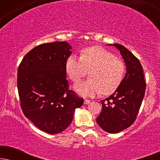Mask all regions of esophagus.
<instances>
[{
  "label": "esophagus",
  "instance_id": "obj_1",
  "mask_svg": "<svg viewBox=\"0 0 160 160\" xmlns=\"http://www.w3.org/2000/svg\"><path fill=\"white\" fill-rule=\"evenodd\" d=\"M90 103V100H84V104L85 105H87V104H89Z\"/></svg>",
  "mask_w": 160,
  "mask_h": 160
}]
</instances>
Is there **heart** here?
Masks as SVG:
<instances>
[{
    "mask_svg": "<svg viewBox=\"0 0 160 160\" xmlns=\"http://www.w3.org/2000/svg\"><path fill=\"white\" fill-rule=\"evenodd\" d=\"M124 64L114 54L99 47L87 48L81 58L71 55L65 62V71L70 78L77 82L90 71L89 80L74 85L80 95L95 96L102 92L108 95L114 92L122 82Z\"/></svg>",
    "mask_w": 160,
    "mask_h": 160,
    "instance_id": "b5f03b06",
    "label": "heart"
}]
</instances>
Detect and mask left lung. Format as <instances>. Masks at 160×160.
Here are the masks:
<instances>
[{
  "label": "left lung",
  "mask_w": 160,
  "mask_h": 160,
  "mask_svg": "<svg viewBox=\"0 0 160 160\" xmlns=\"http://www.w3.org/2000/svg\"><path fill=\"white\" fill-rule=\"evenodd\" d=\"M107 45L119 50L127 72L114 92L100 101L102 111L96 121L106 132L118 133L130 127L136 119L144 98L146 83L141 62L132 52L119 43Z\"/></svg>",
  "instance_id": "8db88e82"
}]
</instances>
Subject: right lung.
Returning a JSON list of instances; mask_svg holds the SVG:
<instances>
[{
    "instance_id": "add662e5",
    "label": "right lung",
    "mask_w": 160,
    "mask_h": 160,
    "mask_svg": "<svg viewBox=\"0 0 160 160\" xmlns=\"http://www.w3.org/2000/svg\"><path fill=\"white\" fill-rule=\"evenodd\" d=\"M72 47L54 41L35 47L17 72V87L24 114L41 130L58 134L72 122L84 99L68 89L65 62Z\"/></svg>"
}]
</instances>
